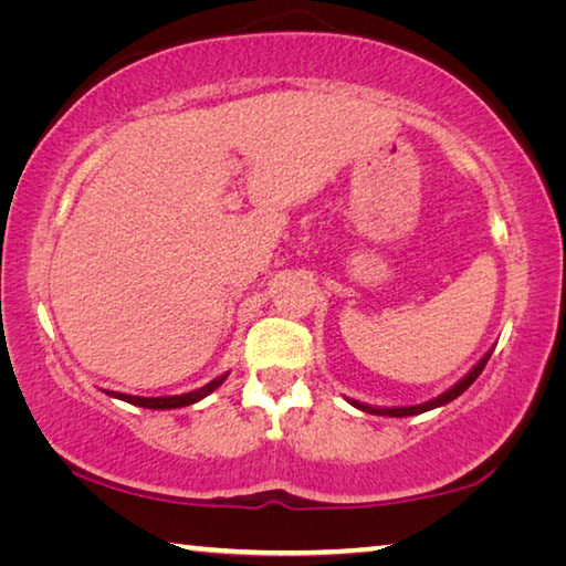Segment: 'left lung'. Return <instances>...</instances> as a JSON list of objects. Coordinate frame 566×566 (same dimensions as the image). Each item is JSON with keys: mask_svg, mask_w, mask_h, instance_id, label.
<instances>
[{"mask_svg": "<svg viewBox=\"0 0 566 566\" xmlns=\"http://www.w3.org/2000/svg\"><path fill=\"white\" fill-rule=\"evenodd\" d=\"M490 357H492V352H486L482 359H479L472 369H469V375H464L462 379L457 381L454 387H449L444 395H439V397H434V399H429V401H424V405H415V407H371V405H364V401H357V399H347L352 407H357V409H361V411H369V415H381V417H411V415H421V411H429V409H437V407H442V405H449V401L452 399H457L459 395H462V391H467L469 387L474 385V379L482 375V369H484V364L490 361Z\"/></svg>", "mask_w": 566, "mask_h": 566, "instance_id": "8db88e82", "label": "left lung"}]
</instances>
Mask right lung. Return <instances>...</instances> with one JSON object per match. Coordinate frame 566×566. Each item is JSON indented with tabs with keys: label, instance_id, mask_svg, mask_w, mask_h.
Returning <instances> with one entry per match:
<instances>
[{
	"label": "right lung",
	"instance_id": "obj_1",
	"mask_svg": "<svg viewBox=\"0 0 566 566\" xmlns=\"http://www.w3.org/2000/svg\"><path fill=\"white\" fill-rule=\"evenodd\" d=\"M224 379H227V375L212 379V381H209V385L199 387L195 391H187V395H175V397H134V395H122V391H107V389H104V395H109L114 399H122V401H129V405L145 407V409H179V407L195 405V401L205 399L207 395H212V391L219 385H222Z\"/></svg>",
	"mask_w": 566,
	"mask_h": 566
}]
</instances>
